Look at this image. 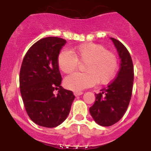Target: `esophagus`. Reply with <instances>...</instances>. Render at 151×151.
Masks as SVG:
<instances>
[{
  "label": "esophagus",
  "instance_id": "esophagus-1",
  "mask_svg": "<svg viewBox=\"0 0 151 151\" xmlns=\"http://www.w3.org/2000/svg\"><path fill=\"white\" fill-rule=\"evenodd\" d=\"M83 94V92L80 91H74V95L75 96H79L82 95Z\"/></svg>",
  "mask_w": 151,
  "mask_h": 151
}]
</instances>
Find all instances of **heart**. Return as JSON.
<instances>
[{
    "label": "heart",
    "instance_id": "obj_1",
    "mask_svg": "<svg viewBox=\"0 0 151 151\" xmlns=\"http://www.w3.org/2000/svg\"><path fill=\"white\" fill-rule=\"evenodd\" d=\"M78 62L85 63V73H75L64 80L68 89L80 91L92 86L110 82L118 69V58L114 52L106 50L104 45L88 42L68 51L61 50L57 56V66L64 73H71L78 67Z\"/></svg>",
    "mask_w": 151,
    "mask_h": 151
}]
</instances>
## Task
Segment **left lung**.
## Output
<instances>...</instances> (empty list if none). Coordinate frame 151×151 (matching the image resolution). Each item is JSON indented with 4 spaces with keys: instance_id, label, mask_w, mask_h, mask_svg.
<instances>
[{
    "instance_id": "1",
    "label": "left lung",
    "mask_w": 151,
    "mask_h": 151,
    "mask_svg": "<svg viewBox=\"0 0 151 151\" xmlns=\"http://www.w3.org/2000/svg\"><path fill=\"white\" fill-rule=\"evenodd\" d=\"M111 40L121 60L120 69L107 87L95 94V102L89 109L94 121L102 126L114 125L122 118L130 102L134 82V67L129 50L119 41Z\"/></svg>"
}]
</instances>
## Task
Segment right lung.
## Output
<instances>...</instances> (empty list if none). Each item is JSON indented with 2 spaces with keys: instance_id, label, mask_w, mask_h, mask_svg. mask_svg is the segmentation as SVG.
<instances>
[{
  "instance_id": "1",
  "label": "right lung",
  "mask_w": 151,
  "mask_h": 151,
  "mask_svg": "<svg viewBox=\"0 0 151 151\" xmlns=\"http://www.w3.org/2000/svg\"><path fill=\"white\" fill-rule=\"evenodd\" d=\"M66 43L63 38L40 39L26 52L19 73V88L29 118L46 128L60 125L69 115L75 95L61 86L57 56ZM58 90L57 96L53 91Z\"/></svg>"
}]
</instances>
